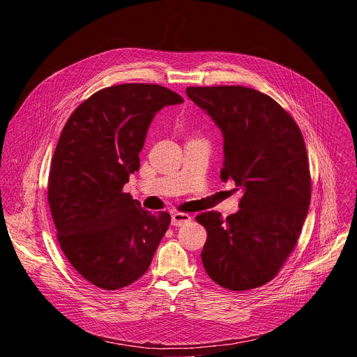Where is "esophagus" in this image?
Returning a JSON list of instances; mask_svg holds the SVG:
<instances>
[{"mask_svg": "<svg viewBox=\"0 0 357 357\" xmlns=\"http://www.w3.org/2000/svg\"><path fill=\"white\" fill-rule=\"evenodd\" d=\"M190 220H192V218H190L189 215L176 212V213H174V215H172L171 225H172V226H178V227H179V226H185V225H188Z\"/></svg>", "mask_w": 357, "mask_h": 357, "instance_id": "esophagus-1", "label": "esophagus"}]
</instances>
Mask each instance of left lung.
Here are the masks:
<instances>
[{"instance_id": "obj_1", "label": "left lung", "mask_w": 357, "mask_h": 357, "mask_svg": "<svg viewBox=\"0 0 357 357\" xmlns=\"http://www.w3.org/2000/svg\"><path fill=\"white\" fill-rule=\"evenodd\" d=\"M188 97L222 130V181L243 189L240 211L196 216L208 231L200 254L220 287L270 282L296 245L311 202L307 148L295 120L270 96L243 86L188 87Z\"/></svg>"}]
</instances>
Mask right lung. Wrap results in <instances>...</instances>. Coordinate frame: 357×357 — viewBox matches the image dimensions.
I'll return each instance as SVG.
<instances>
[{"label": "right lung", "instance_id": "add662e5", "mask_svg": "<svg viewBox=\"0 0 357 357\" xmlns=\"http://www.w3.org/2000/svg\"><path fill=\"white\" fill-rule=\"evenodd\" d=\"M183 98L160 84L101 89L72 113L50 164L47 202L58 241L72 267L103 289L142 277L171 216L152 215L123 192L139 169L148 127Z\"/></svg>", "mask_w": 357, "mask_h": 357}]
</instances>
